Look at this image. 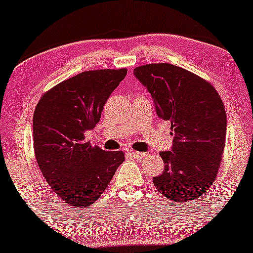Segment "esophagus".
Masks as SVG:
<instances>
[{"mask_svg": "<svg viewBox=\"0 0 253 253\" xmlns=\"http://www.w3.org/2000/svg\"><path fill=\"white\" fill-rule=\"evenodd\" d=\"M130 154H131V157L135 158V159H142L143 157L146 156V153L137 152V151H130Z\"/></svg>", "mask_w": 253, "mask_h": 253, "instance_id": "1", "label": "esophagus"}]
</instances>
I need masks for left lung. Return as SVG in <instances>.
I'll list each match as a JSON object with an SVG mask.
<instances>
[{"label": "left lung", "mask_w": 253, "mask_h": 253, "mask_svg": "<svg viewBox=\"0 0 253 253\" xmlns=\"http://www.w3.org/2000/svg\"><path fill=\"white\" fill-rule=\"evenodd\" d=\"M134 75L146 87L160 119L169 120L170 151L160 156L164 172L153 184L164 197L188 202L212 185L226 141L225 108L210 83L170 63L137 67Z\"/></svg>", "instance_id": "obj_1"}]
</instances>
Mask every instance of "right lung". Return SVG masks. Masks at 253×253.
Masks as SVG:
<instances>
[{"instance_id":"1","label":"right lung","mask_w":253,"mask_h":253,"mask_svg":"<svg viewBox=\"0 0 253 253\" xmlns=\"http://www.w3.org/2000/svg\"><path fill=\"white\" fill-rule=\"evenodd\" d=\"M126 74V69L81 73L51 88L36 105L37 164L52 190L75 208L92 206L125 161L122 151L92 146L85 134L100 122L105 102Z\"/></svg>"}]
</instances>
